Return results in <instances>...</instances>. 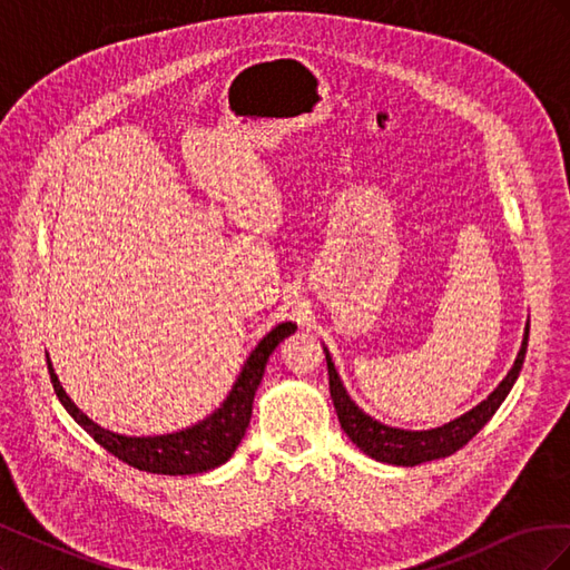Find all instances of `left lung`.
Here are the masks:
<instances>
[{
  "instance_id": "8db88e82",
  "label": "left lung",
  "mask_w": 570,
  "mask_h": 570,
  "mask_svg": "<svg viewBox=\"0 0 570 570\" xmlns=\"http://www.w3.org/2000/svg\"><path fill=\"white\" fill-rule=\"evenodd\" d=\"M528 335H530V321L525 323L519 356H515L513 366L507 373L504 381L488 394V400H482L478 406L465 411L463 416L428 430L392 428L368 416L364 409H358V404L350 396L347 387L342 385V377L333 364L331 352H327V347H323L325 361H327V377H331V396H333L340 425L361 452L383 463L419 465L425 461L450 456L480 433V428L494 416V411L502 406L513 383L519 381V373L523 368L525 350H528Z\"/></svg>"
}]
</instances>
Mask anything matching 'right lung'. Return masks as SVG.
<instances>
[{"instance_id": "1", "label": "right lung", "mask_w": 570, "mask_h": 570, "mask_svg": "<svg viewBox=\"0 0 570 570\" xmlns=\"http://www.w3.org/2000/svg\"><path fill=\"white\" fill-rule=\"evenodd\" d=\"M295 331L297 323L292 321L275 325L273 331L258 340L256 347L249 352L220 406L214 409L206 419L197 421L195 425H187L183 430H176V433L166 435H120L109 428H101L88 416V413H82L71 396L66 394L55 373V366H51L49 354L47 368L51 385H55V392L63 409L71 413L73 421L85 430V433L95 438V442L105 446L107 452H111L120 461H126L132 469H140L147 473L197 475L218 469V465H223L233 456L249 425L254 394L258 385H262L268 356Z\"/></svg>"}]
</instances>
